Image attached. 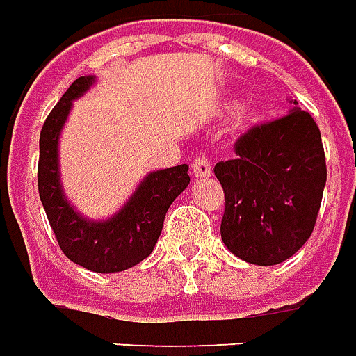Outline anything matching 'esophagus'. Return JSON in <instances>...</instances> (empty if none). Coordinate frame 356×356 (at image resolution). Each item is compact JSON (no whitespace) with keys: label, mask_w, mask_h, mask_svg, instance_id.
Returning a JSON list of instances; mask_svg holds the SVG:
<instances>
[{"label":"esophagus","mask_w":356,"mask_h":356,"mask_svg":"<svg viewBox=\"0 0 356 356\" xmlns=\"http://www.w3.org/2000/svg\"><path fill=\"white\" fill-rule=\"evenodd\" d=\"M191 168H193V175L199 176V178H209L212 175V165H210V159L207 155H197Z\"/></svg>","instance_id":"34e87169"}]
</instances>
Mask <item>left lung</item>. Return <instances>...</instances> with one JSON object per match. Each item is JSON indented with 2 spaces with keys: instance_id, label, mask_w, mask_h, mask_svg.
<instances>
[{
  "instance_id": "8db88e82",
  "label": "left lung",
  "mask_w": 356,
  "mask_h": 356,
  "mask_svg": "<svg viewBox=\"0 0 356 356\" xmlns=\"http://www.w3.org/2000/svg\"><path fill=\"white\" fill-rule=\"evenodd\" d=\"M256 124L235 142V157L220 161L225 209L220 233L241 260L275 266L294 256L315 227L326 184L321 131L307 111Z\"/></svg>"
}]
</instances>
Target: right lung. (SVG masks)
Segmentation results:
<instances>
[{
    "label": "right lung",
    "mask_w": 356,
    "mask_h": 356,
    "mask_svg": "<svg viewBox=\"0 0 356 356\" xmlns=\"http://www.w3.org/2000/svg\"><path fill=\"white\" fill-rule=\"evenodd\" d=\"M95 83L77 77L47 115L40 136L38 188L49 224L62 252L77 266L96 273H115L136 266L152 254L168 207L188 188V165L155 170L142 180L129 203L106 222L77 214L64 197L58 175V136L75 98Z\"/></svg>",
    "instance_id": "right-lung-1"
}]
</instances>
